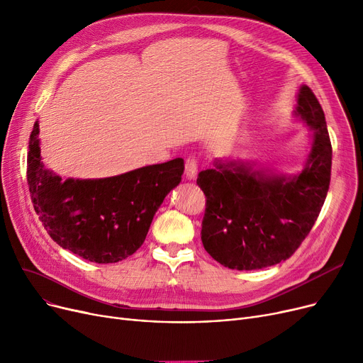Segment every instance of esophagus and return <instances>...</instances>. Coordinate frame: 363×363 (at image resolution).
Instances as JSON below:
<instances>
[{"instance_id":"esophagus-1","label":"esophagus","mask_w":363,"mask_h":363,"mask_svg":"<svg viewBox=\"0 0 363 363\" xmlns=\"http://www.w3.org/2000/svg\"><path fill=\"white\" fill-rule=\"evenodd\" d=\"M197 164H199V159L191 155L185 159V175L186 179H194L196 174H197Z\"/></svg>"}]
</instances>
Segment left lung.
Here are the masks:
<instances>
[{"instance_id":"left-lung-1","label":"left lung","mask_w":363,"mask_h":363,"mask_svg":"<svg viewBox=\"0 0 363 363\" xmlns=\"http://www.w3.org/2000/svg\"><path fill=\"white\" fill-rule=\"evenodd\" d=\"M296 114L313 129L312 151L297 177H264L228 160L199 174L206 196L201 242L225 268L255 271L287 260L319 216L330 188L333 147L325 114L306 85L300 88Z\"/></svg>"}]
</instances>
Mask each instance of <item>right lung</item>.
<instances>
[{
  "label": "right lung",
  "instance_id": "obj_1",
  "mask_svg": "<svg viewBox=\"0 0 363 363\" xmlns=\"http://www.w3.org/2000/svg\"><path fill=\"white\" fill-rule=\"evenodd\" d=\"M40 123L28 151V185L33 208L50 237L95 263H116L143 245L152 216L181 182L184 160L145 166L104 179H66L41 163Z\"/></svg>",
  "mask_w": 363,
  "mask_h": 363
}]
</instances>
